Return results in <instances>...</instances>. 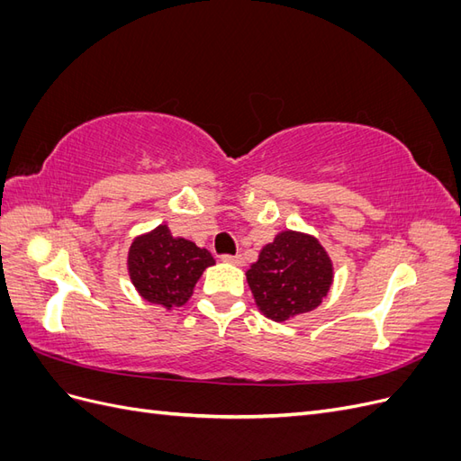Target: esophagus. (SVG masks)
<instances>
[{
	"label": "esophagus",
	"instance_id": "34e87169",
	"mask_svg": "<svg viewBox=\"0 0 461 461\" xmlns=\"http://www.w3.org/2000/svg\"><path fill=\"white\" fill-rule=\"evenodd\" d=\"M221 261H225V263H232V265H240V263H242V256H240V254H236V256H230V254H222V256H221Z\"/></svg>",
	"mask_w": 461,
	"mask_h": 461
}]
</instances>
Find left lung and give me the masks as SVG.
I'll return each instance as SVG.
<instances>
[{
	"label": "left lung",
	"mask_w": 461,
	"mask_h": 461,
	"mask_svg": "<svg viewBox=\"0 0 461 461\" xmlns=\"http://www.w3.org/2000/svg\"><path fill=\"white\" fill-rule=\"evenodd\" d=\"M263 315L286 321L315 310L332 283V265L312 236L281 232L246 273Z\"/></svg>",
	"instance_id": "obj_1"
}]
</instances>
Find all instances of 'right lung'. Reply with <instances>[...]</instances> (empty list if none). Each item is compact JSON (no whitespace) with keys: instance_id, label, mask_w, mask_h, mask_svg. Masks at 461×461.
<instances>
[{"instance_id":"right-lung-1","label":"right lung","mask_w":461,"mask_h":461,"mask_svg":"<svg viewBox=\"0 0 461 461\" xmlns=\"http://www.w3.org/2000/svg\"><path fill=\"white\" fill-rule=\"evenodd\" d=\"M213 256L185 239H173L167 225L134 240L129 254V271L140 294L165 308L188 302L203 269Z\"/></svg>"}]
</instances>
